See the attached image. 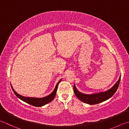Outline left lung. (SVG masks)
I'll return each mask as SVG.
<instances>
[{
	"label": "left lung",
	"mask_w": 129,
	"mask_h": 129,
	"mask_svg": "<svg viewBox=\"0 0 129 129\" xmlns=\"http://www.w3.org/2000/svg\"><path fill=\"white\" fill-rule=\"evenodd\" d=\"M120 79H121V76H120L119 80L114 85L111 89L105 92H101L92 94H83L78 91L76 88L75 84L74 85V91L76 97L81 101L90 104V105H95V104L102 103L113 96L118 88Z\"/></svg>",
	"instance_id": "left-lung-1"
}]
</instances>
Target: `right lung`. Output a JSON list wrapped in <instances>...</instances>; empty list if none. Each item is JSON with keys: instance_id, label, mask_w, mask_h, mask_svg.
Listing matches in <instances>:
<instances>
[{"instance_id": "obj_1", "label": "right lung", "mask_w": 129, "mask_h": 129, "mask_svg": "<svg viewBox=\"0 0 129 129\" xmlns=\"http://www.w3.org/2000/svg\"><path fill=\"white\" fill-rule=\"evenodd\" d=\"M61 81V79L59 81L58 83H57L55 87L54 90H53V91L50 94H49V95L46 96L45 97H44L42 98H29V97H24L21 96L20 95L18 94L17 92H16L14 89L13 88L12 86L11 85V87H12V90L13 92H14L15 95L17 96L18 98L20 99L21 100H23L24 102H25L26 103H28L30 105H31L33 106H37V107H40V106H42L46 105V104H48L49 103L51 102V101L53 100L55 96L56 95V92L57 91V86H58L59 83L60 81Z\"/></svg>"}]
</instances>
